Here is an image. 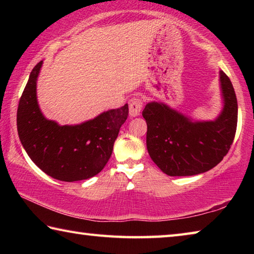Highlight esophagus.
I'll return each mask as SVG.
<instances>
[{"instance_id":"obj_1","label":"esophagus","mask_w":254,"mask_h":254,"mask_svg":"<svg viewBox=\"0 0 254 254\" xmlns=\"http://www.w3.org/2000/svg\"><path fill=\"white\" fill-rule=\"evenodd\" d=\"M142 107H143L142 98L139 96L133 97L132 100L128 102V113H130L131 117H137V115H140L141 111H142Z\"/></svg>"}]
</instances>
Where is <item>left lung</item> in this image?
Here are the masks:
<instances>
[{"label":"left lung","instance_id":"8db88e82","mask_svg":"<svg viewBox=\"0 0 254 254\" xmlns=\"http://www.w3.org/2000/svg\"><path fill=\"white\" fill-rule=\"evenodd\" d=\"M223 110L214 121H192L163 103L150 102L147 149L153 162L168 176H194L214 168L229 152L238 124V101L229 77L220 71Z\"/></svg>","mask_w":254,"mask_h":254}]
</instances>
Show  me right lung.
<instances>
[{"label":"right lung","mask_w":254,"mask_h":254,"mask_svg":"<svg viewBox=\"0 0 254 254\" xmlns=\"http://www.w3.org/2000/svg\"><path fill=\"white\" fill-rule=\"evenodd\" d=\"M42 60L30 72L20 98L16 126L21 143L30 159L50 177L78 182L101 173L113 151L128 106L103 112L77 126H59L47 120L37 100V79Z\"/></svg>","instance_id":"right-lung-1"}]
</instances>
